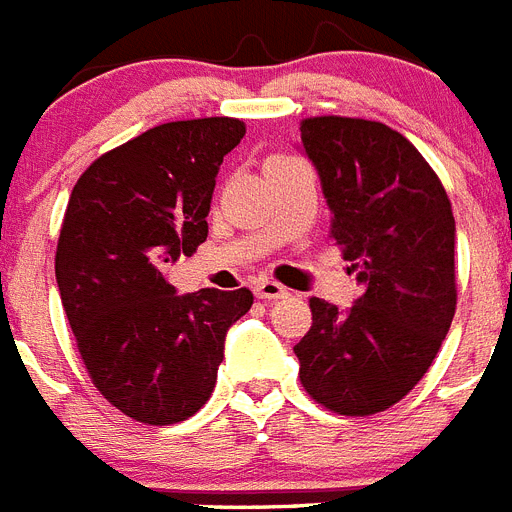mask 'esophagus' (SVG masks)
Returning <instances> with one entry per match:
<instances>
[{
    "label": "esophagus",
    "mask_w": 512,
    "mask_h": 512,
    "mask_svg": "<svg viewBox=\"0 0 512 512\" xmlns=\"http://www.w3.org/2000/svg\"><path fill=\"white\" fill-rule=\"evenodd\" d=\"M255 296H257V299H265V301L286 299L288 288H283L281 283H275V281H268V278H262V281L255 283Z\"/></svg>",
    "instance_id": "1"
}]
</instances>
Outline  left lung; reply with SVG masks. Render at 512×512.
Instances as JSON below:
<instances>
[{
    "instance_id": "left-lung-1",
    "label": "left lung",
    "mask_w": 512,
    "mask_h": 512,
    "mask_svg": "<svg viewBox=\"0 0 512 512\" xmlns=\"http://www.w3.org/2000/svg\"><path fill=\"white\" fill-rule=\"evenodd\" d=\"M301 144L332 211L330 239L361 296L348 311L309 299L293 348L306 394L366 417L410 394L441 350L456 311V221L446 188L402 133L379 121H301Z\"/></svg>"
}]
</instances>
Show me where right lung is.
<instances>
[{
  "mask_svg": "<svg viewBox=\"0 0 512 512\" xmlns=\"http://www.w3.org/2000/svg\"><path fill=\"white\" fill-rule=\"evenodd\" d=\"M239 118L149 128L84 170L66 206L56 281L92 384L123 415L172 425L216 386L250 288L177 296L164 273L206 242L216 175L242 141Z\"/></svg>",
  "mask_w": 512,
  "mask_h": 512,
  "instance_id": "add662e5",
  "label": "right lung"
}]
</instances>
